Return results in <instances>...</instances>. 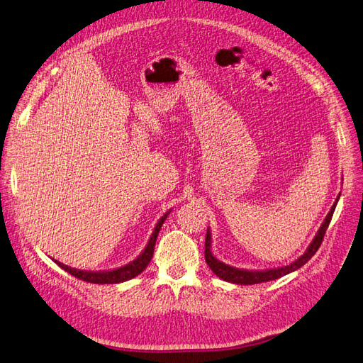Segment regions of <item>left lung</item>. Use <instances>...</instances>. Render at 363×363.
<instances>
[{"instance_id":"obj_1","label":"left lung","mask_w":363,"mask_h":363,"mask_svg":"<svg viewBox=\"0 0 363 363\" xmlns=\"http://www.w3.org/2000/svg\"><path fill=\"white\" fill-rule=\"evenodd\" d=\"M340 196L337 197L335 203L333 204V208L328 212L325 220L322 223L318 234L314 235L313 242L308 245L307 250L304 254L299 257L298 259H295L294 262H291L289 265H283V267H277V269H267V270H243V269H235V267H231L223 261H219L211 250L212 246V234L211 230L208 228L206 233V243H204V258H206L208 265L211 267V270L219 277L225 281L230 283H235V285H255V283H262V281H270V280H276L281 276H286L298 269H301V267L318 252V249L322 245L323 240V235L328 230V225L330 223V219H333L335 206L338 203Z\"/></svg>"}]
</instances>
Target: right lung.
Returning <instances> with one entry per match:
<instances>
[{"label":"right lung","instance_id":"right-lung-1","mask_svg":"<svg viewBox=\"0 0 363 363\" xmlns=\"http://www.w3.org/2000/svg\"><path fill=\"white\" fill-rule=\"evenodd\" d=\"M169 213H170V211L166 212L160 218L159 223H157L145 249L143 250V254H140L136 259H133L132 262L120 267V269L108 270V272H86V270L71 269V267L62 264L59 261H55V262L60 267V269H64L71 276H74L77 279H82V280L89 281V283H99V285H113V283H121V281H125V280H130V279L136 277L138 274H140L147 269V265L150 264V261L152 258V254H154V246H155L157 235H159V231H160V228L164 223V219L167 218Z\"/></svg>","mask_w":363,"mask_h":363}]
</instances>
